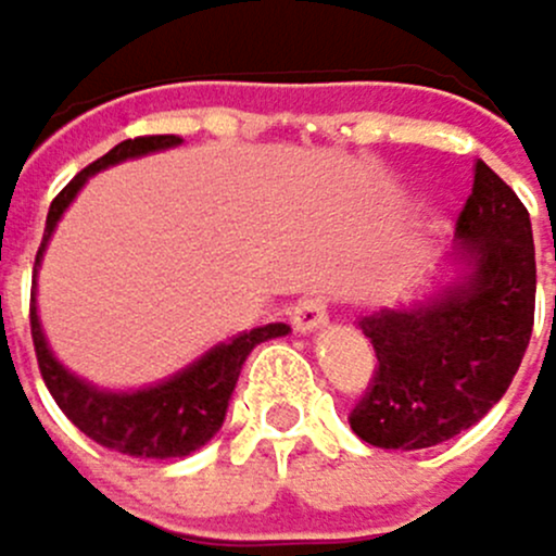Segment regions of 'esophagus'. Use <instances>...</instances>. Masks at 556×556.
<instances>
[{
    "label": "esophagus",
    "instance_id": "1",
    "mask_svg": "<svg viewBox=\"0 0 556 556\" xmlns=\"http://www.w3.org/2000/svg\"><path fill=\"white\" fill-rule=\"evenodd\" d=\"M296 333H314L327 324V303L320 296H306L293 306V314H290Z\"/></svg>",
    "mask_w": 556,
    "mask_h": 556
}]
</instances>
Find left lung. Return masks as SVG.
<instances>
[{
  "instance_id": "1",
  "label": "left lung",
  "mask_w": 556,
  "mask_h": 556,
  "mask_svg": "<svg viewBox=\"0 0 556 556\" xmlns=\"http://www.w3.org/2000/svg\"><path fill=\"white\" fill-rule=\"evenodd\" d=\"M445 269L448 280L426 296L357 320L378 357L351 412L368 445L412 452L456 439L503 399L527 354L536 300L530 212L486 162H476Z\"/></svg>"
}]
</instances>
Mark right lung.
<instances>
[{"label":"right lung","instance_id":"1","mask_svg":"<svg viewBox=\"0 0 556 556\" xmlns=\"http://www.w3.org/2000/svg\"><path fill=\"white\" fill-rule=\"evenodd\" d=\"M178 144H181V138H175V135L121 141L117 148H111L104 157H97L90 168H84L77 178H73L50 205L47 232H42V245L36 253L33 283L39 276L42 253H47L63 212L73 205V199L80 195V188L97 172L121 165L127 157H144V154L178 148ZM29 327H33V344H36L42 381H47L63 415L84 435H90L104 448L124 452V456H138V459H181V456H192L195 448H202L218 429H223L229 399H232L239 371H242L245 357H250V351L263 341L287 338L290 333L287 324H263L253 330H242L229 341H218L202 357H195L192 364H185L181 371H175L162 381L144 384V388H130V391H111V388H97V384L84 381L80 375H73L70 368H63L60 357L50 351L47 333H42L36 293H33Z\"/></svg>","mask_w":556,"mask_h":556}]
</instances>
